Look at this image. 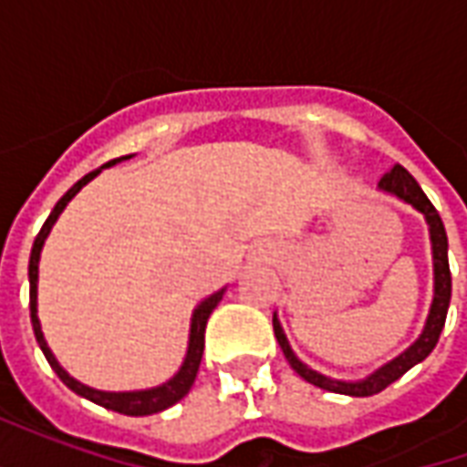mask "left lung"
<instances>
[{"label": "left lung", "instance_id": "left-lung-1", "mask_svg": "<svg viewBox=\"0 0 467 467\" xmlns=\"http://www.w3.org/2000/svg\"><path fill=\"white\" fill-rule=\"evenodd\" d=\"M380 190L395 194V197H400V200H405L408 204H412L415 210H420V213L425 214L428 224H431L432 265H435V297H432L431 315H428L425 330H422L420 337L415 340V345H410L408 350L402 352L400 358H395L392 362H388L385 368H380L378 372H372L370 378H365V380H333V378H325L320 372L310 370L307 365H303V362L295 358V352L290 350V345H287V337H285L283 327H280L277 317L273 315L275 337H277V343L283 348L285 358L290 362V368H293L303 380L313 382V385L323 388V390L340 392V395H352V398H368V395H375V392L385 390L390 382H395L398 378H402L405 372L410 370L412 365H418V362L425 360L432 352V348L438 345V340H441L442 327H445V317H448V305H451L452 280L451 265H448V234H445V224H442L438 210L432 207V202L428 200V194L422 192L420 184L415 182V177H412L402 164H395L390 172L382 174Z\"/></svg>", "mask_w": 467, "mask_h": 467}]
</instances>
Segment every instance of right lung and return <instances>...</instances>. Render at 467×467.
<instances>
[{
  "mask_svg": "<svg viewBox=\"0 0 467 467\" xmlns=\"http://www.w3.org/2000/svg\"><path fill=\"white\" fill-rule=\"evenodd\" d=\"M115 162L117 160H109L107 167ZM97 174H99V170L85 174V177H82L72 190H67L65 197L55 204L52 214L47 217V223L42 224V230H39V234L35 237L32 254H29V313H32V327H35L36 343H39V348H42V352H45L47 362L52 365V370L57 372V378L65 382L69 390H75L77 395H82V398H87V400L102 405V408H107V410L122 412V415H152V412L167 410L170 405L182 400L184 395L190 392V388H192L194 378H197V370H200V362H202L204 327H207V320H210L213 310L220 305V300H223L224 290L210 295V297H207V300L194 310L192 327H190V348H187V358H184L180 372H177L170 382H164V385H160V388H152V390L102 392V390H95V388H87V385H82V382H77L75 378H69V375L59 368V362L55 360L52 350L47 348L45 335H42V327H39V317H36V273H39V253H42V244H45L47 234H49V230H52V224L57 223V217H59V213L65 210L67 202H69V200H72V197H75V194L79 192V190H82L92 177H97Z\"/></svg>",
  "mask_w": 467,
  "mask_h": 467,
  "instance_id": "right-lung-1",
  "label": "right lung"
}]
</instances>
